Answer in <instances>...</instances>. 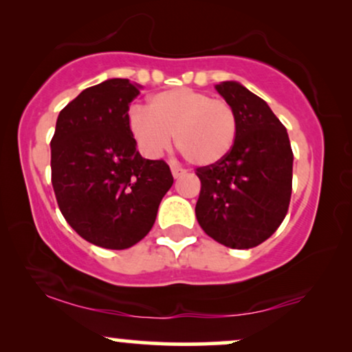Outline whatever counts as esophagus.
I'll return each mask as SVG.
<instances>
[{
    "label": "esophagus",
    "mask_w": 352,
    "mask_h": 352,
    "mask_svg": "<svg viewBox=\"0 0 352 352\" xmlns=\"http://www.w3.org/2000/svg\"><path fill=\"white\" fill-rule=\"evenodd\" d=\"M171 173H173V176H175V177H179V176L184 175L186 170H182V168H179V166H171Z\"/></svg>",
    "instance_id": "obj_1"
}]
</instances>
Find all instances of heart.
Listing matches in <instances>:
<instances>
[{
  "label": "heart",
  "mask_w": 352,
  "mask_h": 352,
  "mask_svg": "<svg viewBox=\"0 0 352 352\" xmlns=\"http://www.w3.org/2000/svg\"><path fill=\"white\" fill-rule=\"evenodd\" d=\"M128 123L146 155L158 157L165 152L175 134L177 151L197 166L223 160L237 138V115L232 105L190 88H173L151 96L146 109L129 110Z\"/></svg>",
  "instance_id": "heart-1"
}]
</instances>
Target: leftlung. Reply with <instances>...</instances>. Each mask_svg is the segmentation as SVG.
<instances>
[{
	"label": "left lung",
	"mask_w": 352,
	"mask_h": 352,
	"mask_svg": "<svg viewBox=\"0 0 352 352\" xmlns=\"http://www.w3.org/2000/svg\"><path fill=\"white\" fill-rule=\"evenodd\" d=\"M237 115V138L223 160L200 166L195 216L229 248L263 243L285 219L292 197L293 152L287 129L269 105L235 81L216 85Z\"/></svg>",
	"instance_id": "8db88e82"
}]
</instances>
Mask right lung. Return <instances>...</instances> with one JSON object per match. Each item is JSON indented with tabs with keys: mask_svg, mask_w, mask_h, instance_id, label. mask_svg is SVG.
Instances as JSON below:
<instances>
[{
	"mask_svg": "<svg viewBox=\"0 0 352 352\" xmlns=\"http://www.w3.org/2000/svg\"><path fill=\"white\" fill-rule=\"evenodd\" d=\"M138 94L126 78L86 88L60 110L51 139V182L62 216L80 237L109 250L146 237L173 186L165 160L136 151L128 110Z\"/></svg>",
	"mask_w": 352,
	"mask_h": 352,
	"instance_id": "obj_1",
	"label": "right lung"
}]
</instances>
